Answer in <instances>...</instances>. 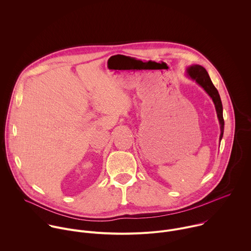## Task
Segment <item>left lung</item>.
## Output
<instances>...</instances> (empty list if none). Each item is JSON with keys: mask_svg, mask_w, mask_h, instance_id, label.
Returning a JSON list of instances; mask_svg holds the SVG:
<instances>
[{"mask_svg": "<svg viewBox=\"0 0 251 251\" xmlns=\"http://www.w3.org/2000/svg\"><path fill=\"white\" fill-rule=\"evenodd\" d=\"M186 75L192 80H195L207 92V94L212 98V100L215 104L217 116H218L219 123L221 126V134H220V141H221V139L223 137V133H224L225 123H224V118H223V105H222V101H221L218 90L212 83L208 73L206 72V70L203 67H201L199 65L191 66L186 70Z\"/></svg>", "mask_w": 251, "mask_h": 251, "instance_id": "obj_1", "label": "left lung"}]
</instances>
